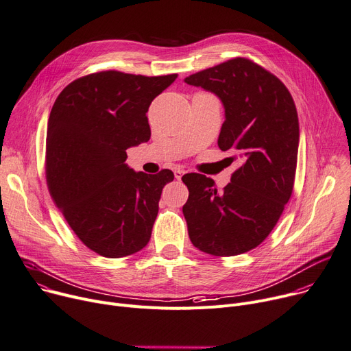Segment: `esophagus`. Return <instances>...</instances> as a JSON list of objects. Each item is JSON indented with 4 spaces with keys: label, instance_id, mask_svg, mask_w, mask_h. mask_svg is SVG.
<instances>
[{
    "label": "esophagus",
    "instance_id": "esophagus-1",
    "mask_svg": "<svg viewBox=\"0 0 351 351\" xmlns=\"http://www.w3.org/2000/svg\"><path fill=\"white\" fill-rule=\"evenodd\" d=\"M185 174V171L184 170H180V169H177L176 171H174V177L177 178V180H181V177Z\"/></svg>",
    "mask_w": 351,
    "mask_h": 351
}]
</instances>
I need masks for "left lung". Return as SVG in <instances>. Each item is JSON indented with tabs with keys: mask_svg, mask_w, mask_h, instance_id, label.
<instances>
[{
	"mask_svg": "<svg viewBox=\"0 0 351 351\" xmlns=\"http://www.w3.org/2000/svg\"><path fill=\"white\" fill-rule=\"evenodd\" d=\"M217 94L225 106L218 146L239 169L222 193L213 180L185 174L182 206L193 245L230 257L257 247L277 225L293 190L300 145L298 112L291 93L273 73L245 58L185 77Z\"/></svg>",
	"mask_w": 351,
	"mask_h": 351,
	"instance_id": "8db88e82",
	"label": "left lung"
}]
</instances>
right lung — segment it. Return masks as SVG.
<instances>
[{"label": "right lung", "mask_w": 351, "mask_h": 351, "mask_svg": "<svg viewBox=\"0 0 351 351\" xmlns=\"http://www.w3.org/2000/svg\"><path fill=\"white\" fill-rule=\"evenodd\" d=\"M176 78L98 71L74 80L53 104L49 193L77 237L99 256L119 258L149 243L161 191L174 174L134 173L125 165L126 150L150 139L146 112Z\"/></svg>", "instance_id": "obj_1"}]
</instances>
